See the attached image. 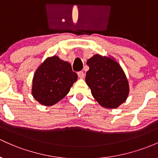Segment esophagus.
I'll list each match as a JSON object with an SVG mask.
<instances>
[{
	"label": "esophagus",
	"mask_w": 158,
	"mask_h": 158,
	"mask_svg": "<svg viewBox=\"0 0 158 158\" xmlns=\"http://www.w3.org/2000/svg\"><path fill=\"white\" fill-rule=\"evenodd\" d=\"M77 75H78V77H80V78H84V76H85V74H84V72H79L78 73H77Z\"/></svg>",
	"instance_id": "esophagus-1"
}]
</instances>
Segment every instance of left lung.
Segmentation results:
<instances>
[{
    "instance_id": "8db88e82",
    "label": "left lung",
    "mask_w": 158,
    "mask_h": 158,
    "mask_svg": "<svg viewBox=\"0 0 158 158\" xmlns=\"http://www.w3.org/2000/svg\"><path fill=\"white\" fill-rule=\"evenodd\" d=\"M86 83L94 99L106 108H116L126 101L130 88L125 73L113 57L96 54L89 59Z\"/></svg>"
}]
</instances>
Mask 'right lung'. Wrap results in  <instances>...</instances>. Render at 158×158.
Listing matches in <instances>:
<instances>
[{
    "label": "right lung",
    "instance_id": "obj_1",
    "mask_svg": "<svg viewBox=\"0 0 158 158\" xmlns=\"http://www.w3.org/2000/svg\"><path fill=\"white\" fill-rule=\"evenodd\" d=\"M77 80L69 62L56 56L49 57L34 74L32 96L43 106H53L69 93Z\"/></svg>",
    "mask_w": 158,
    "mask_h": 158
}]
</instances>
